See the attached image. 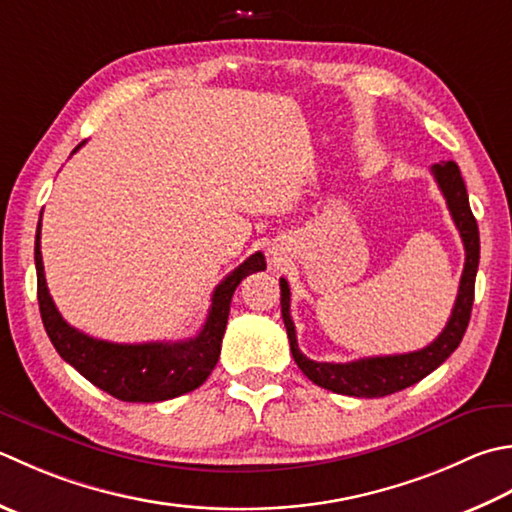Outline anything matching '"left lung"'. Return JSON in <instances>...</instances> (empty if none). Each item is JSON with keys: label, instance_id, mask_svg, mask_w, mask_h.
Here are the masks:
<instances>
[{"label": "left lung", "instance_id": "obj_1", "mask_svg": "<svg viewBox=\"0 0 512 512\" xmlns=\"http://www.w3.org/2000/svg\"><path fill=\"white\" fill-rule=\"evenodd\" d=\"M430 173L435 175V182L446 197L448 210L450 215H453V222L459 230V235H462L466 250L462 282H459V293L446 328L439 333L433 344H428L422 350H415V353L364 357L348 364L313 362V359H308L297 346L295 324L293 319H290V288L286 279L282 277L279 279V288H282V317L288 333L290 353H293L295 364L302 368V373L313 384L350 397L393 395L397 390L413 386L419 379L433 373V370L437 366H442L446 359L455 353V348L462 344L475 299V277L479 266V228L473 217V210H470L468 204L466 184L462 179V173H459V166L455 162H442L430 168Z\"/></svg>", "mask_w": 512, "mask_h": 512}]
</instances>
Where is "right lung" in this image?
I'll use <instances>...</instances> for the list:
<instances>
[{
    "mask_svg": "<svg viewBox=\"0 0 512 512\" xmlns=\"http://www.w3.org/2000/svg\"><path fill=\"white\" fill-rule=\"evenodd\" d=\"M79 146H84V142ZM39 235H42V217L35 235L37 302L50 342L79 375L122 402H166L202 386L219 359L235 288L242 284L244 277L266 268L264 255L255 253L224 277L210 299L213 304L197 337L184 342L113 344L82 333L59 315L46 286Z\"/></svg>",
    "mask_w": 512,
    "mask_h": 512,
    "instance_id": "1",
    "label": "right lung"
}]
</instances>
